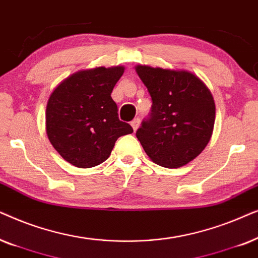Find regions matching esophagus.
Returning a JSON list of instances; mask_svg holds the SVG:
<instances>
[{"label": "esophagus", "instance_id": "obj_1", "mask_svg": "<svg viewBox=\"0 0 258 258\" xmlns=\"http://www.w3.org/2000/svg\"><path fill=\"white\" fill-rule=\"evenodd\" d=\"M139 125H140V119H135V120H132V122H131V126L133 127V131H137V130H138V127H139Z\"/></svg>", "mask_w": 258, "mask_h": 258}]
</instances>
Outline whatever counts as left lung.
<instances>
[{
	"label": "left lung",
	"instance_id": "8db88e82",
	"mask_svg": "<svg viewBox=\"0 0 258 258\" xmlns=\"http://www.w3.org/2000/svg\"><path fill=\"white\" fill-rule=\"evenodd\" d=\"M136 72L152 98V113L137 131L150 159L178 169L202 153L214 132L216 106L210 89L188 71L145 64Z\"/></svg>",
	"mask_w": 258,
	"mask_h": 258
}]
</instances>
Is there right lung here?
<instances>
[{
	"label": "right lung",
	"instance_id": "obj_1",
	"mask_svg": "<svg viewBox=\"0 0 258 258\" xmlns=\"http://www.w3.org/2000/svg\"><path fill=\"white\" fill-rule=\"evenodd\" d=\"M125 67L79 71L56 86L46 108V132L57 153L81 169L111 156L119 137L133 132L120 121L111 93Z\"/></svg>",
	"mask_w": 258,
	"mask_h": 258
}]
</instances>
